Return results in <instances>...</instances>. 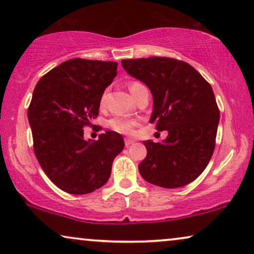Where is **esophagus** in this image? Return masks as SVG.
<instances>
[{"mask_svg":"<svg viewBox=\"0 0 254 254\" xmlns=\"http://www.w3.org/2000/svg\"><path fill=\"white\" fill-rule=\"evenodd\" d=\"M134 143H135L134 138H131V137H126V138H125V144H126V147H129V145L134 144Z\"/></svg>","mask_w":254,"mask_h":254,"instance_id":"34e87169","label":"esophagus"}]
</instances>
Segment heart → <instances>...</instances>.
<instances>
[{"instance_id": "heart-1", "label": "heart", "mask_w": 254, "mask_h": 254, "mask_svg": "<svg viewBox=\"0 0 254 254\" xmlns=\"http://www.w3.org/2000/svg\"><path fill=\"white\" fill-rule=\"evenodd\" d=\"M141 84L137 82H131L129 84V90L130 92L133 93L135 90H136L137 86H140ZM105 98H106V95L104 93L102 96V99H100V104L104 105V103H105ZM136 120L135 119H131V118H125V117H117V118H113V119L110 120L109 123V126L111 127V129H113L114 131H118V133L120 134H131L134 130V127L136 126Z\"/></svg>"}]
</instances>
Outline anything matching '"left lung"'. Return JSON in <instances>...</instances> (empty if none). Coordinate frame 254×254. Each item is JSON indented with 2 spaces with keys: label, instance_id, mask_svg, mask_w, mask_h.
<instances>
[{
  "label": "left lung",
  "instance_id": "8db88e82",
  "mask_svg": "<svg viewBox=\"0 0 254 254\" xmlns=\"http://www.w3.org/2000/svg\"><path fill=\"white\" fill-rule=\"evenodd\" d=\"M121 64L150 89V123L157 121L159 131L168 130L161 143L143 142L147 157L138 165L142 178L164 189L192 183L206 169L215 148L220 111L210 84L192 65L176 59H133Z\"/></svg>",
  "mask_w": 254,
  "mask_h": 254
}]
</instances>
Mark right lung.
Masks as SVG:
<instances>
[{
    "mask_svg": "<svg viewBox=\"0 0 254 254\" xmlns=\"http://www.w3.org/2000/svg\"><path fill=\"white\" fill-rule=\"evenodd\" d=\"M112 61L71 59L39 79L27 111L38 162L52 183L70 194L105 185L125 147L113 130L85 140L83 127L98 116L100 99L117 76Z\"/></svg>",
    "mask_w": 254,
    "mask_h": 254,
    "instance_id": "add662e5",
    "label": "right lung"
}]
</instances>
